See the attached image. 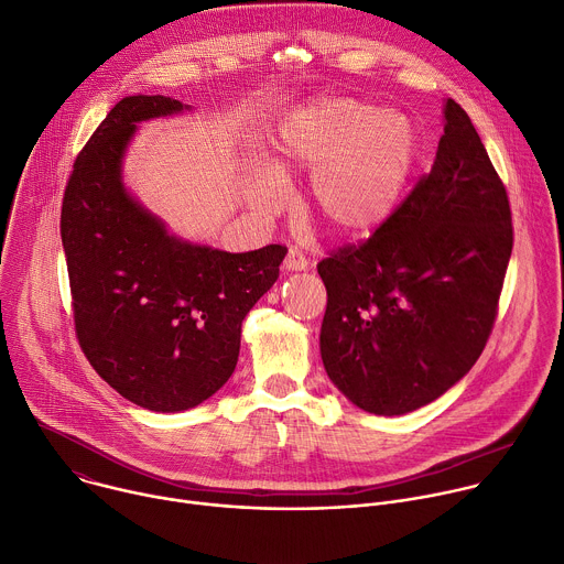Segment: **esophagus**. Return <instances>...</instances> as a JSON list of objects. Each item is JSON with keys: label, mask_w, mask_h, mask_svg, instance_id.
I'll return each instance as SVG.
<instances>
[{"label": "esophagus", "mask_w": 564, "mask_h": 564, "mask_svg": "<svg viewBox=\"0 0 564 564\" xmlns=\"http://www.w3.org/2000/svg\"><path fill=\"white\" fill-rule=\"evenodd\" d=\"M283 268H285L288 272H301V270L307 268V259H305V254H303L299 248H290V250H288V257H285V261H283Z\"/></svg>", "instance_id": "34e87169"}]
</instances>
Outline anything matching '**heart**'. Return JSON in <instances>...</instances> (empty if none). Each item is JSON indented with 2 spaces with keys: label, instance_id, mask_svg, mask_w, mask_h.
<instances>
[{
  "label": "heart",
  "instance_id": "obj_1",
  "mask_svg": "<svg viewBox=\"0 0 564 564\" xmlns=\"http://www.w3.org/2000/svg\"><path fill=\"white\" fill-rule=\"evenodd\" d=\"M413 122L350 96H318L279 127L268 165L250 185V205L270 216L288 198L285 181L312 174L310 207L337 236L359 238L394 212L417 160Z\"/></svg>",
  "mask_w": 564,
  "mask_h": 564
}]
</instances>
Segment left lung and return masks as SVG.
I'll return each instance as SVG.
<instances>
[{"instance_id": "1", "label": "left lung", "mask_w": 564, "mask_h": 564, "mask_svg": "<svg viewBox=\"0 0 564 564\" xmlns=\"http://www.w3.org/2000/svg\"><path fill=\"white\" fill-rule=\"evenodd\" d=\"M511 250L507 189L448 98L431 172L368 240L316 265L328 290L318 344L333 383L375 415L431 404L485 350Z\"/></svg>"}]
</instances>
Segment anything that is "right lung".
Here are the masks:
<instances>
[{"label": "right lung", "instance_id": "obj_1", "mask_svg": "<svg viewBox=\"0 0 564 564\" xmlns=\"http://www.w3.org/2000/svg\"><path fill=\"white\" fill-rule=\"evenodd\" d=\"M189 109L122 98L75 158L59 218L79 348L113 390L155 413L194 409L225 386L243 318L288 254L187 243L127 192L122 158L138 122Z\"/></svg>", "mask_w": 564, "mask_h": 564}]
</instances>
